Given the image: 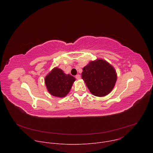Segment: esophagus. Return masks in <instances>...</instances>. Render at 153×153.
I'll list each match as a JSON object with an SVG mask.
<instances>
[{
	"label": "esophagus",
	"instance_id": "34e87169",
	"mask_svg": "<svg viewBox=\"0 0 153 153\" xmlns=\"http://www.w3.org/2000/svg\"><path fill=\"white\" fill-rule=\"evenodd\" d=\"M75 77H76V79H80L81 78V77H80V76L79 74H77V75H76Z\"/></svg>",
	"mask_w": 153,
	"mask_h": 153
}]
</instances>
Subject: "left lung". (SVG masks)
Instances as JSON below:
<instances>
[{
    "label": "left lung",
    "instance_id": "left-lung-1",
    "mask_svg": "<svg viewBox=\"0 0 153 153\" xmlns=\"http://www.w3.org/2000/svg\"><path fill=\"white\" fill-rule=\"evenodd\" d=\"M82 78L93 95L103 97L113 89L117 74L110 63L102 59H97L91 61L83 68Z\"/></svg>",
    "mask_w": 153,
    "mask_h": 153
}]
</instances>
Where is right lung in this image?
<instances>
[{
  "mask_svg": "<svg viewBox=\"0 0 153 153\" xmlns=\"http://www.w3.org/2000/svg\"><path fill=\"white\" fill-rule=\"evenodd\" d=\"M75 78L65 74L58 68H54L45 77V82L49 93L56 97H63L70 92Z\"/></svg>",
  "mask_w": 153,
  "mask_h": 153,
  "instance_id": "add662e5",
  "label": "right lung"
}]
</instances>
